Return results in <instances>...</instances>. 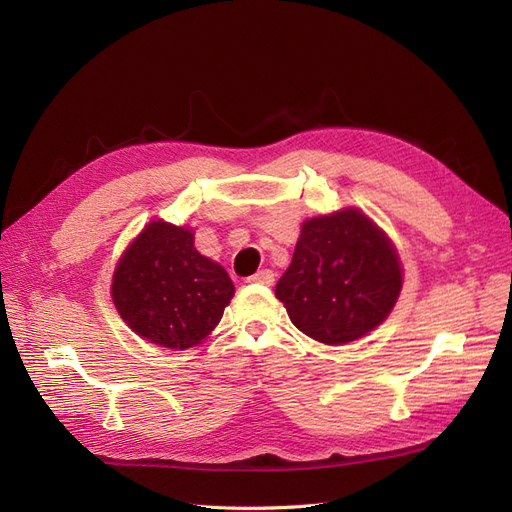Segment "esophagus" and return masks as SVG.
I'll return each mask as SVG.
<instances>
[{
  "label": "esophagus",
  "instance_id": "esophagus-1",
  "mask_svg": "<svg viewBox=\"0 0 512 512\" xmlns=\"http://www.w3.org/2000/svg\"><path fill=\"white\" fill-rule=\"evenodd\" d=\"M273 280H275V275H273V271H269V269H262V271H258V273H254V275L250 277L252 284H262V286H271Z\"/></svg>",
  "mask_w": 512,
  "mask_h": 512
}]
</instances>
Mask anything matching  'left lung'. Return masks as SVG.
<instances>
[{
  "label": "left lung",
  "mask_w": 512,
  "mask_h": 512,
  "mask_svg": "<svg viewBox=\"0 0 512 512\" xmlns=\"http://www.w3.org/2000/svg\"><path fill=\"white\" fill-rule=\"evenodd\" d=\"M401 290V265L384 232L356 209L303 224L275 286L294 327L339 346L374 331Z\"/></svg>",
  "instance_id": "8db88e82"
}]
</instances>
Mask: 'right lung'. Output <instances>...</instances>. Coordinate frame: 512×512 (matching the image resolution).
<instances>
[{
	"mask_svg": "<svg viewBox=\"0 0 512 512\" xmlns=\"http://www.w3.org/2000/svg\"><path fill=\"white\" fill-rule=\"evenodd\" d=\"M232 294L228 273L196 250L192 232L162 220L147 224L113 275L119 316L151 344L173 350L200 344Z\"/></svg>",
	"mask_w": 512,
	"mask_h": 512,
	"instance_id": "1",
	"label": "right lung"
}]
</instances>
